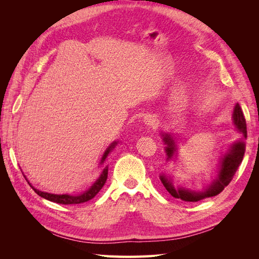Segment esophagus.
<instances>
[{
    "label": "esophagus",
    "mask_w": 259,
    "mask_h": 259,
    "mask_svg": "<svg viewBox=\"0 0 259 259\" xmlns=\"http://www.w3.org/2000/svg\"><path fill=\"white\" fill-rule=\"evenodd\" d=\"M145 122L147 125H149V126H151V127H154L155 125L158 124V121H156L155 117L152 115H147L145 117Z\"/></svg>",
    "instance_id": "esophagus-1"
}]
</instances>
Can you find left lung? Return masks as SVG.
Masks as SVG:
<instances>
[{
    "mask_svg": "<svg viewBox=\"0 0 259 259\" xmlns=\"http://www.w3.org/2000/svg\"><path fill=\"white\" fill-rule=\"evenodd\" d=\"M233 121L237 128L246 138V122L244 119V115H243L242 109L239 105H237L236 108H234ZM163 140L164 143L166 144L165 150L167 154V160H169L170 158H173V155L176 151V146L173 138L168 134H163ZM245 145L242 142L234 144L228 151V153L224 155L221 166H219L217 177L215 178L214 182L210 184V186H208L206 189L203 191H192L189 189H185V188H175L173 183H171V180L164 175L160 177L161 182L171 197H174L175 199H180L187 202H197L205 198L215 197V195L219 194L225 189V187L230 184L233 176L236 175L240 164L242 163Z\"/></svg>",
    "mask_w": 259,
    "mask_h": 259,
    "instance_id": "obj_1",
    "label": "left lung"
}]
</instances>
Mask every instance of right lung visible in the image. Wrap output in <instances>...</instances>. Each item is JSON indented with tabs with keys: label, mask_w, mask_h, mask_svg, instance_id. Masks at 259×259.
<instances>
[{
	"label": "right lung",
	"mask_w": 259,
	"mask_h": 259,
	"mask_svg": "<svg viewBox=\"0 0 259 259\" xmlns=\"http://www.w3.org/2000/svg\"><path fill=\"white\" fill-rule=\"evenodd\" d=\"M116 143H112L111 146L109 147L104 156L103 159H101V163H103L105 161V159L107 158V155L109 154V152H110L112 149L115 147ZM107 177H108V167L104 168L103 173H101L100 177L96 180L95 183H94V185L90 188V189L88 191H85L79 195H69V194H52V193H48V192H43V191H40L35 189V188H33L32 186V189L35 191V193H37L40 197L49 200V201H52V202H56V203H59V204H81V203H84V202H88L90 200H92L95 195L101 190V188L104 187V185L106 184V180H107Z\"/></svg>",
	"instance_id": "add662e5"
}]
</instances>
